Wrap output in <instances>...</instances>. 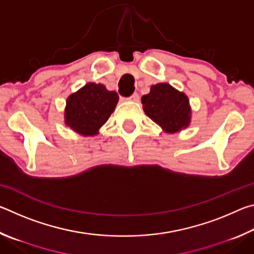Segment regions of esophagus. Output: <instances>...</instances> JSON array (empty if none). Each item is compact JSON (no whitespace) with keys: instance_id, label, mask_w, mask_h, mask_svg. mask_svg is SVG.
<instances>
[{"instance_id":"34e87169","label":"esophagus","mask_w":254,"mask_h":254,"mask_svg":"<svg viewBox=\"0 0 254 254\" xmlns=\"http://www.w3.org/2000/svg\"><path fill=\"white\" fill-rule=\"evenodd\" d=\"M139 98H140V97H139V94H137V93H133L132 95H131L130 97H128V100L136 102V101H139Z\"/></svg>"}]
</instances>
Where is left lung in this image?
Listing matches in <instances>:
<instances>
[{"mask_svg": "<svg viewBox=\"0 0 254 254\" xmlns=\"http://www.w3.org/2000/svg\"><path fill=\"white\" fill-rule=\"evenodd\" d=\"M143 111L152 121L168 133L186 127L190 121L188 97L167 83L153 85L141 98Z\"/></svg>", "mask_w": 254, "mask_h": 254, "instance_id": "obj_1", "label": "left lung"}]
</instances>
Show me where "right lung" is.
Here are the masks:
<instances>
[{"label": "right lung", "instance_id": "obj_1", "mask_svg": "<svg viewBox=\"0 0 254 254\" xmlns=\"http://www.w3.org/2000/svg\"><path fill=\"white\" fill-rule=\"evenodd\" d=\"M119 95L104 85L88 83L67 98L66 124L84 135H95L118 104Z\"/></svg>", "mask_w": 254, "mask_h": 254}]
</instances>
